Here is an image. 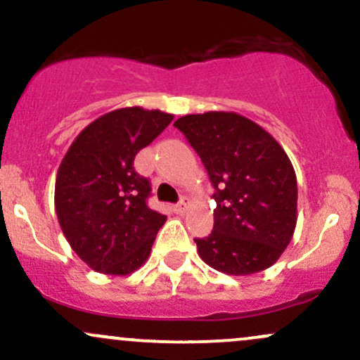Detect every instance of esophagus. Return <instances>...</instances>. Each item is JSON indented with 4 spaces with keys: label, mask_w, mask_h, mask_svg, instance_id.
<instances>
[{
    "label": "esophagus",
    "mask_w": 360,
    "mask_h": 360,
    "mask_svg": "<svg viewBox=\"0 0 360 360\" xmlns=\"http://www.w3.org/2000/svg\"><path fill=\"white\" fill-rule=\"evenodd\" d=\"M188 206H189V200L186 196H183L181 198V201L179 203H177L176 206H174V210H176V213H179V214H183L186 210H188Z\"/></svg>",
    "instance_id": "34e87169"
}]
</instances>
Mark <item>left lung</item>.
I'll list each match as a JSON object with an SVG mask.
<instances>
[{
  "label": "left lung",
  "mask_w": 360,
  "mask_h": 360,
  "mask_svg": "<svg viewBox=\"0 0 360 360\" xmlns=\"http://www.w3.org/2000/svg\"><path fill=\"white\" fill-rule=\"evenodd\" d=\"M174 127L203 160L213 194V232L194 238L213 269L250 276L278 262L298 220V183L269 131L233 111L184 115Z\"/></svg>",
  "instance_id": "left-lung-1"
}]
</instances>
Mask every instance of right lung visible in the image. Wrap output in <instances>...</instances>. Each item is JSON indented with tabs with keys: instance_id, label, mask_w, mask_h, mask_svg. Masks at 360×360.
Segmentation results:
<instances>
[{
	"instance_id": "obj_1",
	"label": "right lung",
	"mask_w": 360,
	"mask_h": 360,
	"mask_svg": "<svg viewBox=\"0 0 360 360\" xmlns=\"http://www.w3.org/2000/svg\"><path fill=\"white\" fill-rule=\"evenodd\" d=\"M174 115L128 106L91 122L74 139L56 177L57 220L93 271L127 276L146 264L166 214L147 206L150 183L134 167Z\"/></svg>"
}]
</instances>
